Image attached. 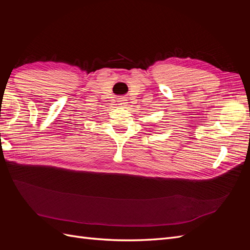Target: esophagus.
Instances as JSON below:
<instances>
[{
    "label": "esophagus",
    "mask_w": 250,
    "mask_h": 250,
    "mask_svg": "<svg viewBox=\"0 0 250 250\" xmlns=\"http://www.w3.org/2000/svg\"><path fill=\"white\" fill-rule=\"evenodd\" d=\"M118 104H119V106H125V105L127 104L126 98H124V97L119 98V99H118Z\"/></svg>",
    "instance_id": "1"
}]
</instances>
